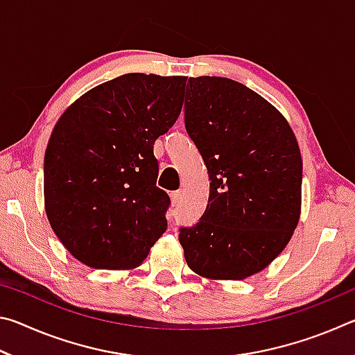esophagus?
I'll return each mask as SVG.
<instances>
[{"label": "esophagus", "mask_w": 355, "mask_h": 355, "mask_svg": "<svg viewBox=\"0 0 355 355\" xmlns=\"http://www.w3.org/2000/svg\"><path fill=\"white\" fill-rule=\"evenodd\" d=\"M171 200H172V205H178L180 200H182V191L171 192Z\"/></svg>", "instance_id": "1"}]
</instances>
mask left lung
<instances>
[{
	"mask_svg": "<svg viewBox=\"0 0 355 355\" xmlns=\"http://www.w3.org/2000/svg\"><path fill=\"white\" fill-rule=\"evenodd\" d=\"M184 95V127L211 183L205 213L180 228V244L196 274L243 280L285 249L299 222L296 136L269 101L238 81L189 78Z\"/></svg>",
	"mask_w": 355,
	"mask_h": 355,
	"instance_id": "1",
	"label": "left lung"
}]
</instances>
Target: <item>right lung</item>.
<instances>
[{
    "mask_svg": "<svg viewBox=\"0 0 355 355\" xmlns=\"http://www.w3.org/2000/svg\"><path fill=\"white\" fill-rule=\"evenodd\" d=\"M186 76L127 73L81 95L44 161L45 211L59 241L97 269H131L167 228L153 144L182 112Z\"/></svg>",
    "mask_w": 355,
    "mask_h": 355,
    "instance_id": "add662e5",
    "label": "right lung"
}]
</instances>
